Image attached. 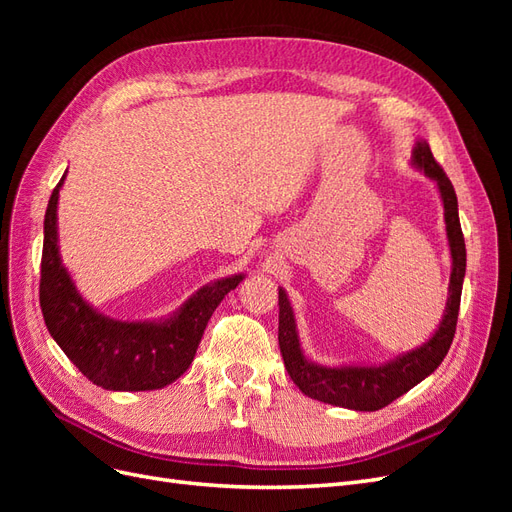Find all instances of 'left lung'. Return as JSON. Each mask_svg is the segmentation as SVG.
Listing matches in <instances>:
<instances>
[{"instance_id":"obj_1","label":"left lung","mask_w":512,"mask_h":512,"mask_svg":"<svg viewBox=\"0 0 512 512\" xmlns=\"http://www.w3.org/2000/svg\"><path fill=\"white\" fill-rule=\"evenodd\" d=\"M412 164L425 170V175L438 183V190L444 203V222L446 237L451 245L453 271L451 284H448V301L444 309V318L438 331L433 333L429 342L412 352L397 356L395 361L378 365V367H324L305 359L299 344L297 324L286 292L280 288V350L284 356V365L292 382L299 386L301 393L324 401L331 406H342L350 410L374 412L391 401L408 393L412 386L425 380L431 371H436L444 361V356L453 344L459 303H461V286L466 275V241L459 224L457 211V194L451 179L446 177L442 166L433 158V153L425 141L416 143L412 153Z\"/></svg>"}]
</instances>
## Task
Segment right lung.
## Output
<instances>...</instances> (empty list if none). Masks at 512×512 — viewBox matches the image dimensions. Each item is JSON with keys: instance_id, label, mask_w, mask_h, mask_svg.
<instances>
[{"instance_id": "obj_1", "label": "right lung", "mask_w": 512, "mask_h": 512, "mask_svg": "<svg viewBox=\"0 0 512 512\" xmlns=\"http://www.w3.org/2000/svg\"><path fill=\"white\" fill-rule=\"evenodd\" d=\"M55 185L44 215L40 307L46 329L81 374L106 391H153L175 382L194 361L215 307L243 275L224 277L200 288L179 312L162 322H121L98 314L83 301L57 245Z\"/></svg>"}]
</instances>
